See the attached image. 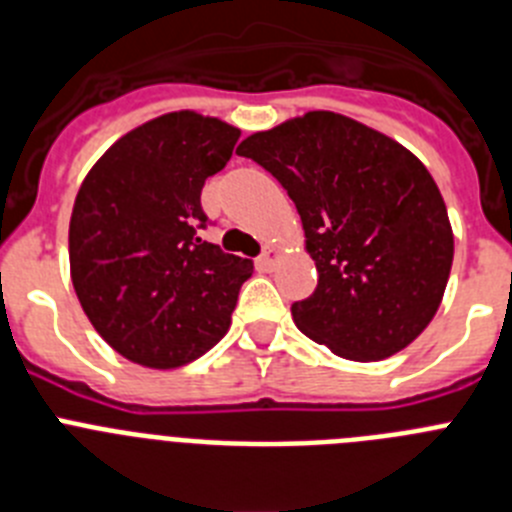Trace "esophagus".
<instances>
[{
	"label": "esophagus",
	"mask_w": 512,
	"mask_h": 512,
	"mask_svg": "<svg viewBox=\"0 0 512 512\" xmlns=\"http://www.w3.org/2000/svg\"><path fill=\"white\" fill-rule=\"evenodd\" d=\"M279 261V251L274 246H266L264 253H261L259 259H256V269L259 271H271L274 266H277Z\"/></svg>",
	"instance_id": "1"
}]
</instances>
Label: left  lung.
Masks as SVG:
<instances>
[{"label": "left lung", "mask_w": 512, "mask_h": 512, "mask_svg": "<svg viewBox=\"0 0 512 512\" xmlns=\"http://www.w3.org/2000/svg\"><path fill=\"white\" fill-rule=\"evenodd\" d=\"M295 202L318 287L297 328L351 361L397 354L441 305L454 233L433 176L397 140L336 112H307L238 146Z\"/></svg>", "instance_id": "1"}]
</instances>
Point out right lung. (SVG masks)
Wrapping results in <instances>:
<instances>
[{"label":"right lung","mask_w":512,"mask_h":512,"mask_svg":"<svg viewBox=\"0 0 512 512\" xmlns=\"http://www.w3.org/2000/svg\"><path fill=\"white\" fill-rule=\"evenodd\" d=\"M238 138L217 117L169 112L122 135L81 182L71 282L94 330L135 364L176 369L228 333L253 261L202 241L200 194Z\"/></svg>","instance_id":"right-lung-1"}]
</instances>
